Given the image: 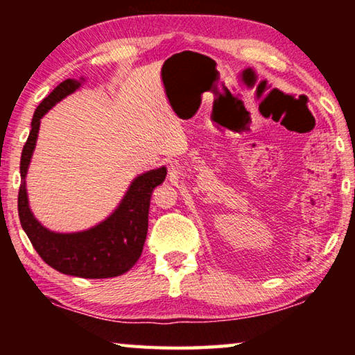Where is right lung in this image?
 Instances as JSON below:
<instances>
[{
	"label": "right lung",
	"mask_w": 355,
	"mask_h": 355,
	"mask_svg": "<svg viewBox=\"0 0 355 355\" xmlns=\"http://www.w3.org/2000/svg\"><path fill=\"white\" fill-rule=\"evenodd\" d=\"M81 86L76 80H65L42 100L34 112L31 131L20 159L21 184L19 189V218L23 230L42 260L56 271L83 279H107L122 275L139 260L148 228L150 197L166 178V167L142 173L133 180L130 189L110 218L78 233L50 232L34 218L28 205L25 178L37 141L40 119L58 101Z\"/></svg>",
	"instance_id": "1"
}]
</instances>
